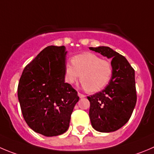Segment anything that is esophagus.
<instances>
[{
    "instance_id": "obj_1",
    "label": "esophagus",
    "mask_w": 154,
    "mask_h": 154,
    "mask_svg": "<svg viewBox=\"0 0 154 154\" xmlns=\"http://www.w3.org/2000/svg\"><path fill=\"white\" fill-rule=\"evenodd\" d=\"M78 95H79V97H80V98H83V97H85V95L79 93V92H78Z\"/></svg>"
}]
</instances>
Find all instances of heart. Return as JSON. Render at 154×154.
Instances as JSON below:
<instances>
[{"mask_svg":"<svg viewBox=\"0 0 154 154\" xmlns=\"http://www.w3.org/2000/svg\"><path fill=\"white\" fill-rule=\"evenodd\" d=\"M113 68L109 61L92 53H83L73 57L72 63L64 66L65 81L72 85L80 77L82 86L88 92L95 93L104 88L112 78Z\"/></svg>","mask_w":154,"mask_h":154,"instance_id":"heart-1","label":"heart"}]
</instances>
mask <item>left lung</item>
<instances>
[{
	"instance_id": "left-lung-1",
	"label": "left lung",
	"mask_w": 154,
	"mask_h": 154,
	"mask_svg": "<svg viewBox=\"0 0 154 154\" xmlns=\"http://www.w3.org/2000/svg\"><path fill=\"white\" fill-rule=\"evenodd\" d=\"M89 49L112 59L113 72L109 84L102 91L88 97L92 127L100 132H112L128 122L135 106L134 70L125 57L109 47Z\"/></svg>"
}]
</instances>
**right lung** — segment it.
<instances>
[{"mask_svg": "<svg viewBox=\"0 0 154 154\" xmlns=\"http://www.w3.org/2000/svg\"><path fill=\"white\" fill-rule=\"evenodd\" d=\"M64 46H48L25 67L18 85L23 118L35 132L52 137L67 131L79 97L65 82Z\"/></svg>", "mask_w": 154, "mask_h": 154, "instance_id": "1", "label": "right lung"}]
</instances>
